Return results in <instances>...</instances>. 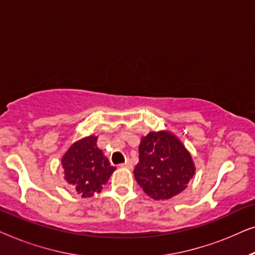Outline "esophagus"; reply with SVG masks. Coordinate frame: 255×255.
Returning a JSON list of instances; mask_svg holds the SVG:
<instances>
[{
	"label": "esophagus",
	"instance_id": "1",
	"mask_svg": "<svg viewBox=\"0 0 255 255\" xmlns=\"http://www.w3.org/2000/svg\"><path fill=\"white\" fill-rule=\"evenodd\" d=\"M121 167H123V168H128V169H132V167H133V166H132V163H131V162L128 161V160L127 162L122 163Z\"/></svg>",
	"mask_w": 255,
	"mask_h": 255
}]
</instances>
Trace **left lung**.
<instances>
[{
  "mask_svg": "<svg viewBox=\"0 0 255 255\" xmlns=\"http://www.w3.org/2000/svg\"><path fill=\"white\" fill-rule=\"evenodd\" d=\"M195 169L190 152L172 132L152 131L141 138L134 179L153 200H169L182 193Z\"/></svg>",
  "mask_w": 255,
  "mask_h": 255,
  "instance_id": "obj_1",
  "label": "left lung"
}]
</instances>
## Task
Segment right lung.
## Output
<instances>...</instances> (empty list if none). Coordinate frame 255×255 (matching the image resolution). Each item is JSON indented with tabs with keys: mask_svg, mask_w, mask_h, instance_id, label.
Listing matches in <instances>:
<instances>
[{
	"mask_svg": "<svg viewBox=\"0 0 255 255\" xmlns=\"http://www.w3.org/2000/svg\"><path fill=\"white\" fill-rule=\"evenodd\" d=\"M96 142L97 137L94 134L80 139L73 142L61 158L64 179L73 193L82 198L101 193L116 169Z\"/></svg>",
	"mask_w": 255,
	"mask_h": 255,
	"instance_id": "obj_1",
	"label": "right lung"
}]
</instances>
